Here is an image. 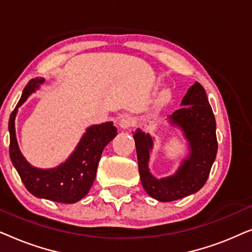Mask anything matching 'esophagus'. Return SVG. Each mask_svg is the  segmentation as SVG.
<instances>
[{
  "label": "esophagus",
  "mask_w": 252,
  "mask_h": 252,
  "mask_svg": "<svg viewBox=\"0 0 252 252\" xmlns=\"http://www.w3.org/2000/svg\"><path fill=\"white\" fill-rule=\"evenodd\" d=\"M136 125V119L134 118L132 115H124L119 120V126L123 129H127L129 127H133Z\"/></svg>",
  "instance_id": "esophagus-1"
}]
</instances>
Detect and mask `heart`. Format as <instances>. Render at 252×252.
<instances>
[{
	"mask_svg": "<svg viewBox=\"0 0 252 252\" xmlns=\"http://www.w3.org/2000/svg\"><path fill=\"white\" fill-rule=\"evenodd\" d=\"M168 99H170V94H168V93H163V94L160 95V97H159V101H160V103H166Z\"/></svg>",
	"mask_w": 252,
	"mask_h": 252,
	"instance_id": "obj_1",
	"label": "heart"
}]
</instances>
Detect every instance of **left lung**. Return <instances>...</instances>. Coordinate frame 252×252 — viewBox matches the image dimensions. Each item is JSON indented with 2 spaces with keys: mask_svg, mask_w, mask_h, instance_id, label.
Here are the masks:
<instances>
[{
  "mask_svg": "<svg viewBox=\"0 0 252 252\" xmlns=\"http://www.w3.org/2000/svg\"><path fill=\"white\" fill-rule=\"evenodd\" d=\"M181 106L168 116V120L171 125L178 126L184 132L188 141L189 156L173 175L155 178L148 166L154 146L153 137L140 128L133 135L141 182L144 190L159 202L177 201L198 191L208 180L218 150L215 115L201 84L195 82L188 89Z\"/></svg>",
  "mask_w": 252,
  "mask_h": 252,
  "instance_id": "1",
  "label": "left lung"
}]
</instances>
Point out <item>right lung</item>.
I'll return each instance as SVG.
<instances>
[{
	"instance_id": "add662e5",
	"label": "right lung",
	"mask_w": 252,
	"mask_h": 252,
	"mask_svg": "<svg viewBox=\"0 0 252 252\" xmlns=\"http://www.w3.org/2000/svg\"><path fill=\"white\" fill-rule=\"evenodd\" d=\"M43 82L44 79H32L24 88L18 104L10 115V158L31 194L39 198L72 204L88 194L95 180L103 149L110 141L115 139L117 128L112 122L88 127L75 150L64 163L47 170L32 166L24 158L18 148L15 119L19 106Z\"/></svg>"
}]
</instances>
